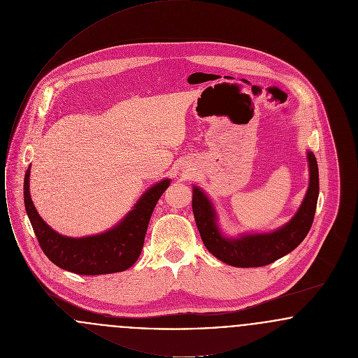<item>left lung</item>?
<instances>
[{
  "label": "left lung",
  "instance_id": "obj_1",
  "mask_svg": "<svg viewBox=\"0 0 358 358\" xmlns=\"http://www.w3.org/2000/svg\"><path fill=\"white\" fill-rule=\"evenodd\" d=\"M307 158L310 166V185L306 197L291 222L273 234L245 235L240 238H224L217 228L215 209L210 201L203 190L193 187L192 208L194 220L208 251L229 266L262 267L271 264L295 250L306 238L314 222L320 194L317 158L311 152H307Z\"/></svg>",
  "mask_w": 358,
  "mask_h": 358
}]
</instances>
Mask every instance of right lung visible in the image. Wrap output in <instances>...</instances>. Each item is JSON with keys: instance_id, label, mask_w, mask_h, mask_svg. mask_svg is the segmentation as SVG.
Returning <instances> with one entry per match:
<instances>
[{"instance_id": "right-lung-1", "label": "right lung", "mask_w": 358, "mask_h": 358, "mask_svg": "<svg viewBox=\"0 0 358 358\" xmlns=\"http://www.w3.org/2000/svg\"><path fill=\"white\" fill-rule=\"evenodd\" d=\"M29 168L24 178L25 209L43 252L53 264L79 275H103L124 271L136 263L154 206L171 185V180L150 187L115 228L101 235L73 238L56 234L38 216L29 194Z\"/></svg>"}]
</instances>
